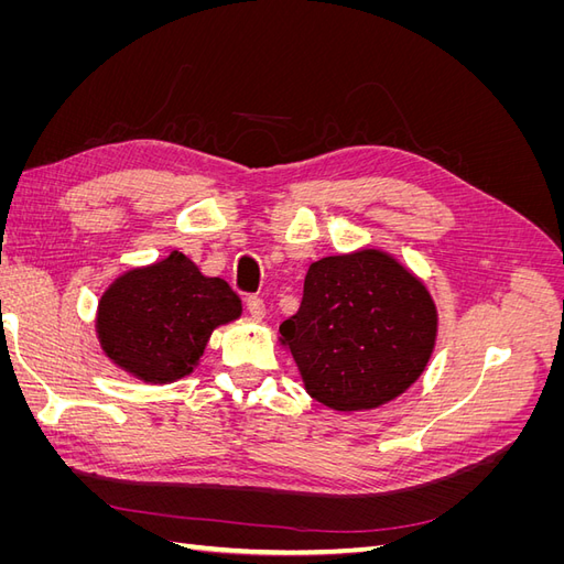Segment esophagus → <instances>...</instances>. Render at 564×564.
Returning a JSON list of instances; mask_svg holds the SVG:
<instances>
[{"label":"esophagus","instance_id":"esophagus-1","mask_svg":"<svg viewBox=\"0 0 564 564\" xmlns=\"http://www.w3.org/2000/svg\"><path fill=\"white\" fill-rule=\"evenodd\" d=\"M247 311L251 317H263L265 315V303L259 294H249L247 296Z\"/></svg>","mask_w":564,"mask_h":564}]
</instances>
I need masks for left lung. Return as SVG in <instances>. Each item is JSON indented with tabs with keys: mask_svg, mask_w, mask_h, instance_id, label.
Here are the masks:
<instances>
[{
	"mask_svg": "<svg viewBox=\"0 0 564 564\" xmlns=\"http://www.w3.org/2000/svg\"><path fill=\"white\" fill-rule=\"evenodd\" d=\"M435 332L423 282L377 249L315 261L301 308L280 324L305 390L336 412L398 398L429 365Z\"/></svg>",
	"mask_w": 564,
	"mask_h": 564,
	"instance_id": "obj_1",
	"label": "left lung"
}]
</instances>
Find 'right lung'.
I'll use <instances>...</instances> for the list:
<instances>
[{
  "instance_id": "1",
  "label": "right lung",
  "mask_w": 564,
  "mask_h": 564,
  "mask_svg": "<svg viewBox=\"0 0 564 564\" xmlns=\"http://www.w3.org/2000/svg\"><path fill=\"white\" fill-rule=\"evenodd\" d=\"M242 313V301L220 278H204L174 251L169 259L129 270L98 303L100 346L115 365L148 383L191 373L218 324Z\"/></svg>"
}]
</instances>
